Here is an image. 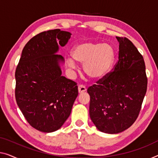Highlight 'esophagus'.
Returning <instances> with one entry per match:
<instances>
[{"mask_svg":"<svg viewBox=\"0 0 158 158\" xmlns=\"http://www.w3.org/2000/svg\"><path fill=\"white\" fill-rule=\"evenodd\" d=\"M78 90H79V94H82V93L85 92V91H86V87L83 85H79L78 86Z\"/></svg>","mask_w":158,"mask_h":158,"instance_id":"1","label":"esophagus"}]
</instances>
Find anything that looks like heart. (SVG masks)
Instances as JSON below:
<instances>
[{
	"label": "heart",
	"instance_id": "obj_1",
	"mask_svg": "<svg viewBox=\"0 0 158 158\" xmlns=\"http://www.w3.org/2000/svg\"><path fill=\"white\" fill-rule=\"evenodd\" d=\"M71 56L75 62L84 64V71L87 77L98 81L106 76L114 63L116 52L112 45L107 43L86 42L74 46ZM72 59H68L67 64L72 69L76 64Z\"/></svg>",
	"mask_w": 158,
	"mask_h": 158
}]
</instances>
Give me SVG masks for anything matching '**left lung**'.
Wrapping results in <instances>:
<instances>
[{"label": "left lung", "mask_w": 158, "mask_h": 158, "mask_svg": "<svg viewBox=\"0 0 158 158\" xmlns=\"http://www.w3.org/2000/svg\"><path fill=\"white\" fill-rule=\"evenodd\" d=\"M116 39L118 61L114 70L87 89L91 121L98 131L109 134L121 133L133 124L148 85L143 56L128 38Z\"/></svg>", "instance_id": "left-lung-1"}]
</instances>
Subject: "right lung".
<instances>
[{
	"label": "right lung",
	"instance_id": "obj_1",
	"mask_svg": "<svg viewBox=\"0 0 158 158\" xmlns=\"http://www.w3.org/2000/svg\"><path fill=\"white\" fill-rule=\"evenodd\" d=\"M71 35L60 29L35 35L25 44L16 68V102L30 126L44 133L62 126L78 96L77 84L62 76L64 59L56 54Z\"/></svg>",
	"mask_w": 158,
	"mask_h": 158
}]
</instances>
